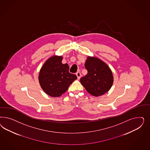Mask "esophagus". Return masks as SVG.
Masks as SVG:
<instances>
[{"instance_id":"esophagus-1","label":"esophagus","mask_w":150,"mask_h":150,"mask_svg":"<svg viewBox=\"0 0 150 150\" xmlns=\"http://www.w3.org/2000/svg\"><path fill=\"white\" fill-rule=\"evenodd\" d=\"M76 76H77V79H80V77L81 76V74L80 72H77V73H76Z\"/></svg>"}]
</instances>
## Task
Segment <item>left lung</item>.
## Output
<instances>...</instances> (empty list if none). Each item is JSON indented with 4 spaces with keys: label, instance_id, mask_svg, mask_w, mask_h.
I'll use <instances>...</instances> for the list:
<instances>
[{
    "label": "left lung",
    "instance_id": "left-lung-1",
    "mask_svg": "<svg viewBox=\"0 0 150 150\" xmlns=\"http://www.w3.org/2000/svg\"><path fill=\"white\" fill-rule=\"evenodd\" d=\"M87 74L80 82L87 91L94 96H100L109 91L113 83V76L108 66L101 60L88 57L85 64Z\"/></svg>",
    "mask_w": 150,
    "mask_h": 150
}]
</instances>
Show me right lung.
Here are the masks:
<instances>
[{"label":"right lung","instance_id":"right-lung-1","mask_svg":"<svg viewBox=\"0 0 150 150\" xmlns=\"http://www.w3.org/2000/svg\"><path fill=\"white\" fill-rule=\"evenodd\" d=\"M62 57L53 56L48 59L42 67L38 80L41 87L50 96L59 97L67 91L77 76L69 73L68 64L62 63Z\"/></svg>","mask_w":150,"mask_h":150}]
</instances>
